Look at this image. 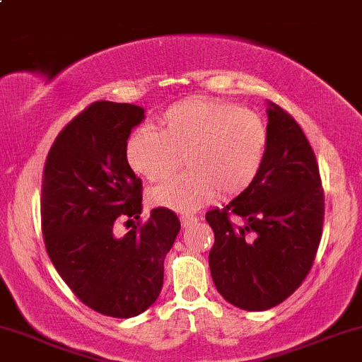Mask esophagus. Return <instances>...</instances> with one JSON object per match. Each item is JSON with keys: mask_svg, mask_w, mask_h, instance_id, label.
<instances>
[{"mask_svg": "<svg viewBox=\"0 0 362 362\" xmlns=\"http://www.w3.org/2000/svg\"><path fill=\"white\" fill-rule=\"evenodd\" d=\"M180 223L184 228H189V226H192L197 223V217L192 216V214H182L180 216Z\"/></svg>", "mask_w": 362, "mask_h": 362, "instance_id": "1", "label": "esophagus"}]
</instances>
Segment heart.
<instances>
[{"instance_id":"heart-1","label":"heart","mask_w":362,"mask_h":362,"mask_svg":"<svg viewBox=\"0 0 362 362\" xmlns=\"http://www.w3.org/2000/svg\"><path fill=\"white\" fill-rule=\"evenodd\" d=\"M269 132L256 112L226 101L190 98L158 117V133L138 128L126 139V162L138 175L156 182L175 170L178 156L190 172L151 190L155 206L192 212L217 192L238 197L264 167Z\"/></svg>"}]
</instances>
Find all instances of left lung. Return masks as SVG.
Wrapping results in <instances>:
<instances>
[{"label":"left lung","mask_w":362,"mask_h":362,"mask_svg":"<svg viewBox=\"0 0 362 362\" xmlns=\"http://www.w3.org/2000/svg\"><path fill=\"white\" fill-rule=\"evenodd\" d=\"M269 145L250 189L206 221L214 230L209 267L229 303L259 312L302 285L319 250L325 195L315 153L295 117L268 106Z\"/></svg>","instance_id":"8db88e82"}]
</instances>
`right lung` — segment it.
Wrapping results in <instances>:
<instances>
[{
    "label": "right lung",
    "mask_w": 362,
    "mask_h": 362,
    "mask_svg": "<svg viewBox=\"0 0 362 362\" xmlns=\"http://www.w3.org/2000/svg\"><path fill=\"white\" fill-rule=\"evenodd\" d=\"M145 117L134 104L95 101L55 138L42 177V233L52 263L84 305L116 319L145 312L163 285L180 221L165 207L141 223V178L126 139ZM139 223L123 238L115 224Z\"/></svg>",
    "instance_id": "right-lung-1"
}]
</instances>
